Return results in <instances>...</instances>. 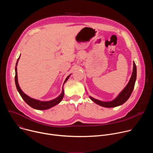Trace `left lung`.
<instances>
[{
	"instance_id": "1",
	"label": "left lung",
	"mask_w": 153,
	"mask_h": 153,
	"mask_svg": "<svg viewBox=\"0 0 153 153\" xmlns=\"http://www.w3.org/2000/svg\"><path fill=\"white\" fill-rule=\"evenodd\" d=\"M133 65L134 66H133L132 76L131 77V79L128 85L126 86V87L123 89V90L119 94V96L114 100L110 102H102V101L95 99L91 97H90V99L96 103L102 106L106 107V108L116 107L124 103L129 99L131 94L134 89L135 82L136 80L137 69H136V65L134 62H133Z\"/></svg>"
}]
</instances>
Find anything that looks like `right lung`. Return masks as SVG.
Wrapping results in <instances>:
<instances>
[{"mask_svg":"<svg viewBox=\"0 0 153 153\" xmlns=\"http://www.w3.org/2000/svg\"><path fill=\"white\" fill-rule=\"evenodd\" d=\"M19 57L17 59V61L16 62V67H15V72H16V75H15V83H16V88L17 89V91H19L20 95L21 96L22 98L24 101L31 107L36 109V110H47V109H49L55 105H56L57 104L59 103L60 102V101L62 100V99L63 97L64 96V91L63 90V87H62V91L61 94L57 97L55 99H53L52 100L50 101H47V102H43V101H40L38 100H36L34 99L33 98L30 97L29 96H28L27 94H25L22 90L20 89V86L19 85L18 83V80H17V67L16 66L17 65V62L18 60L19 59ZM69 76H68L66 79H65L63 84L67 82V80L68 79Z\"/></svg>","mask_w":153,"mask_h":153,"instance_id":"1","label":"right lung"}]
</instances>
